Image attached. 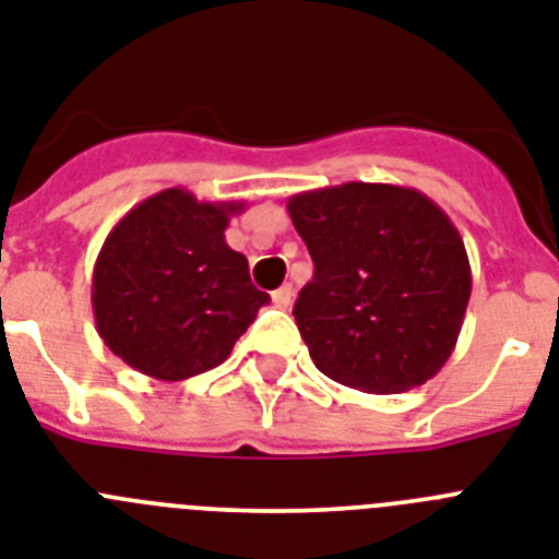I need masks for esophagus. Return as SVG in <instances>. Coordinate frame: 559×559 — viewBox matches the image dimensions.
I'll return each mask as SVG.
<instances>
[{"label": "esophagus", "instance_id": "34e87169", "mask_svg": "<svg viewBox=\"0 0 559 559\" xmlns=\"http://www.w3.org/2000/svg\"><path fill=\"white\" fill-rule=\"evenodd\" d=\"M293 284H284V286H278V289H275L273 293V304L278 309H286V307H293Z\"/></svg>", "mask_w": 559, "mask_h": 559}]
</instances>
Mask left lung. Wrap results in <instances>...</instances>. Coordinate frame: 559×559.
Listing matches in <instances>:
<instances>
[{"mask_svg": "<svg viewBox=\"0 0 559 559\" xmlns=\"http://www.w3.org/2000/svg\"><path fill=\"white\" fill-rule=\"evenodd\" d=\"M286 211L314 261L293 309L314 366L366 394L433 380L473 293L448 213L416 188L385 182L295 193Z\"/></svg>", "mask_w": 559, "mask_h": 559, "instance_id": "1", "label": "left lung"}]
</instances>
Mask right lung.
Returning a JSON list of instances; mask_svg holds the SVG:
<instances>
[{
	"label": "right lung",
	"mask_w": 559,
	"mask_h": 559,
	"mask_svg": "<svg viewBox=\"0 0 559 559\" xmlns=\"http://www.w3.org/2000/svg\"><path fill=\"white\" fill-rule=\"evenodd\" d=\"M241 211L245 202H199L186 188H168L111 227L92 270V312L126 366L179 382L230 357L270 300L225 241Z\"/></svg>",
	"instance_id": "right-lung-1"
}]
</instances>
